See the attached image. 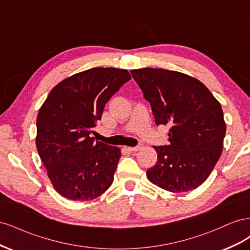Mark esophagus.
<instances>
[{
    "mask_svg": "<svg viewBox=\"0 0 250 250\" xmlns=\"http://www.w3.org/2000/svg\"><path fill=\"white\" fill-rule=\"evenodd\" d=\"M143 148H144V145H143V144H140V145L135 146V147H129V148H128V150H129V151H132V152H135V151L142 150Z\"/></svg>",
    "mask_w": 250,
    "mask_h": 250,
    "instance_id": "1",
    "label": "esophagus"
}]
</instances>
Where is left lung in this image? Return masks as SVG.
<instances>
[{
	"mask_svg": "<svg viewBox=\"0 0 250 250\" xmlns=\"http://www.w3.org/2000/svg\"><path fill=\"white\" fill-rule=\"evenodd\" d=\"M150 103L156 125H168L169 145L154 146L147 170L153 185L173 193L202 185L221 156L226 125L220 103L202 82L164 69L130 71Z\"/></svg>",
	"mask_w": 250,
	"mask_h": 250,
	"instance_id": "obj_1",
	"label": "left lung"
}]
</instances>
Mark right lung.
I'll return each instance as SVG.
<instances>
[{"label":"right lung","mask_w":250,"mask_h":250,"mask_svg":"<svg viewBox=\"0 0 250 250\" xmlns=\"http://www.w3.org/2000/svg\"><path fill=\"white\" fill-rule=\"evenodd\" d=\"M131 79L127 70L93 67L53 87L36 119V148L55 190L92 200L111 186L121 150L90 137L105 104Z\"/></svg>","instance_id":"add662e5"}]
</instances>
